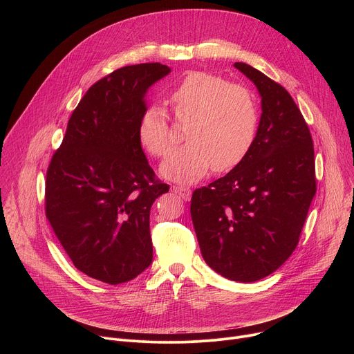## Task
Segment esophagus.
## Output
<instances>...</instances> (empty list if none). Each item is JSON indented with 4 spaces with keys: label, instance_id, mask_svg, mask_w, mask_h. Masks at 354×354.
<instances>
[{
    "label": "esophagus",
    "instance_id": "obj_1",
    "mask_svg": "<svg viewBox=\"0 0 354 354\" xmlns=\"http://www.w3.org/2000/svg\"><path fill=\"white\" fill-rule=\"evenodd\" d=\"M172 190L176 193V194H179L183 200H190V197H192V190L189 189V187H185V186H174L172 187Z\"/></svg>",
    "mask_w": 354,
    "mask_h": 354
}]
</instances>
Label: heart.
<instances>
[{
	"label": "heart",
	"mask_w": 354,
	"mask_h": 354,
	"mask_svg": "<svg viewBox=\"0 0 354 354\" xmlns=\"http://www.w3.org/2000/svg\"><path fill=\"white\" fill-rule=\"evenodd\" d=\"M175 118L187 123V142L165 158L161 175L193 183L213 167L227 171L238 165L255 141L259 112L257 99L248 88L205 73H189L172 91ZM138 140L151 156L162 157L171 148L167 112L160 105L147 108L138 123Z\"/></svg>",
	"instance_id": "heart-1"
}]
</instances>
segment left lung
<instances>
[{
	"label": "left lung",
	"mask_w": 354,
	"mask_h": 354,
	"mask_svg": "<svg viewBox=\"0 0 354 354\" xmlns=\"http://www.w3.org/2000/svg\"><path fill=\"white\" fill-rule=\"evenodd\" d=\"M262 104L257 137L225 176L196 189L190 214L201 255L225 279L250 283L295 249L317 192L314 144L291 95L259 70L235 63Z\"/></svg>",
	"instance_id": "left-lung-1"
}]
</instances>
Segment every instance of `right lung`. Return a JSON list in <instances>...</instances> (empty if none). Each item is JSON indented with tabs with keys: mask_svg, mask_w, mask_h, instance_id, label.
<instances>
[{
	"mask_svg": "<svg viewBox=\"0 0 354 354\" xmlns=\"http://www.w3.org/2000/svg\"><path fill=\"white\" fill-rule=\"evenodd\" d=\"M169 73L144 63L95 82L48 165L46 217L74 266L99 281H130L153 262L149 210L169 186L154 179L138 123L148 89Z\"/></svg>",
	"mask_w": 354,
	"mask_h": 354,
	"instance_id": "right-lung-1",
	"label": "right lung"
}]
</instances>
